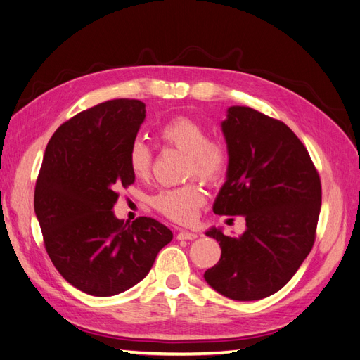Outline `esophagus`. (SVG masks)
<instances>
[{"label": "esophagus", "instance_id": "esophagus-1", "mask_svg": "<svg viewBox=\"0 0 360 360\" xmlns=\"http://www.w3.org/2000/svg\"><path fill=\"white\" fill-rule=\"evenodd\" d=\"M178 240H195L198 238L196 233H191V231H186V229H182V231L178 233Z\"/></svg>", "mask_w": 360, "mask_h": 360}]
</instances>
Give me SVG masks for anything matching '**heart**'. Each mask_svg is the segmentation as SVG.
Returning a JSON list of instances; mask_svg holds the SVG:
<instances>
[{
	"label": "heart",
	"mask_w": 360,
	"mask_h": 360,
	"mask_svg": "<svg viewBox=\"0 0 360 360\" xmlns=\"http://www.w3.org/2000/svg\"><path fill=\"white\" fill-rule=\"evenodd\" d=\"M161 141L188 155L186 178L198 176L208 184H216L225 176L229 165V150L225 141L210 138L208 129L198 120L179 115L169 120L160 129ZM152 150L143 140H135L127 153V164L138 179H147L152 172ZM207 193L198 181L184 186L164 188L150 198V204L161 214L176 222H191L205 204Z\"/></svg>",
	"instance_id": "1"
}]
</instances>
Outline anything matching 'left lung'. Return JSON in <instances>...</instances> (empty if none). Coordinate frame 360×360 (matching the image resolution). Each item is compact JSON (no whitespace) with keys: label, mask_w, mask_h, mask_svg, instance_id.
I'll return each instance as SVG.
<instances>
[{"label":"left lung","mask_w":360,"mask_h":360,"mask_svg":"<svg viewBox=\"0 0 360 360\" xmlns=\"http://www.w3.org/2000/svg\"><path fill=\"white\" fill-rule=\"evenodd\" d=\"M222 131L229 165L213 211L243 216L246 231L240 237L207 231L222 254L204 276L226 298L255 301L288 284L311 251L321 179L306 147L280 120L231 106Z\"/></svg>","instance_id":"left-lung-1"}]
</instances>
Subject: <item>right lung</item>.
Here are the masks:
<instances>
[{
  "instance_id": "add662e5",
  "label": "right lung",
  "mask_w": 360,
  "mask_h": 360,
  "mask_svg": "<svg viewBox=\"0 0 360 360\" xmlns=\"http://www.w3.org/2000/svg\"><path fill=\"white\" fill-rule=\"evenodd\" d=\"M146 105L115 98L82 110L53 134L34 187V213L54 268L94 297L140 283L173 233L152 217L123 224L114 216L118 188L135 176L127 153Z\"/></svg>"
}]
</instances>
